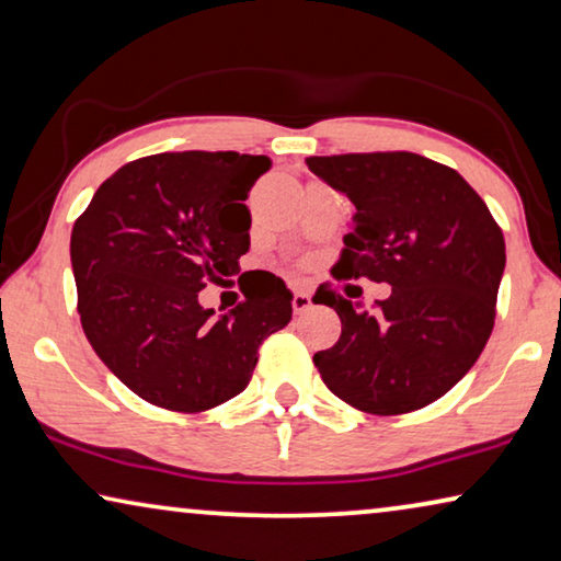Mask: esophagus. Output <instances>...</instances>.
<instances>
[{
    "mask_svg": "<svg viewBox=\"0 0 561 561\" xmlns=\"http://www.w3.org/2000/svg\"><path fill=\"white\" fill-rule=\"evenodd\" d=\"M309 307H312V295H307V291H295V297H291V312L302 314Z\"/></svg>",
    "mask_w": 561,
    "mask_h": 561,
    "instance_id": "obj_1",
    "label": "esophagus"
}]
</instances>
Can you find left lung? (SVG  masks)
Returning <instances> with one entry per match:
<instances>
[{"instance_id": "8db88e82", "label": "left lung", "mask_w": 561, "mask_h": 561, "mask_svg": "<svg viewBox=\"0 0 561 561\" xmlns=\"http://www.w3.org/2000/svg\"><path fill=\"white\" fill-rule=\"evenodd\" d=\"M353 201L340 274L388 282L375 312L317 291L340 314L334 347L314 355L324 386L375 415L411 413L456 386L494 330L504 233L461 173L417 153L307 158Z\"/></svg>"}]
</instances>
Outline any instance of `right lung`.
I'll list each match as a JSON object with an SVG mask.
<instances>
[{"instance_id": "right-lung-1", "label": "right lung", "mask_w": 561, "mask_h": 561, "mask_svg": "<svg viewBox=\"0 0 561 561\" xmlns=\"http://www.w3.org/2000/svg\"><path fill=\"white\" fill-rule=\"evenodd\" d=\"M270 165L233 150L138 158L75 221L82 330L107 370L148 403L198 413L239 396L259 345L291 320L282 279L224 314L198 305L208 282L239 272L252 227L244 201Z\"/></svg>"}]
</instances>
